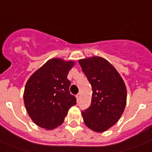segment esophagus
Returning a JSON list of instances; mask_svg holds the SVG:
<instances>
[{
    "instance_id": "1",
    "label": "esophagus",
    "mask_w": 152,
    "mask_h": 152,
    "mask_svg": "<svg viewBox=\"0 0 152 152\" xmlns=\"http://www.w3.org/2000/svg\"><path fill=\"white\" fill-rule=\"evenodd\" d=\"M76 99H77V101L78 102L79 99H80V93H78L76 95Z\"/></svg>"
}]
</instances>
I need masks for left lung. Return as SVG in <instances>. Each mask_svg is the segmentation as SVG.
I'll use <instances>...</instances> for the list:
<instances>
[{
	"mask_svg": "<svg viewBox=\"0 0 152 152\" xmlns=\"http://www.w3.org/2000/svg\"><path fill=\"white\" fill-rule=\"evenodd\" d=\"M91 85V102L81 111L85 125L96 132H103L113 126L124 113L126 88L122 77L109 61L100 56L79 60Z\"/></svg>",
	"mask_w": 152,
	"mask_h": 152,
	"instance_id": "8db88e82",
	"label": "left lung"
}]
</instances>
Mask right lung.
<instances>
[{
  "label": "right lung",
  "instance_id": "right-lung-1",
  "mask_svg": "<svg viewBox=\"0 0 152 152\" xmlns=\"http://www.w3.org/2000/svg\"><path fill=\"white\" fill-rule=\"evenodd\" d=\"M74 61L55 58L42 65L29 77L24 91L26 110L36 125L51 130L60 126L67 111L76 104L69 91L67 75Z\"/></svg>",
  "mask_w": 152,
  "mask_h": 152
}]
</instances>
